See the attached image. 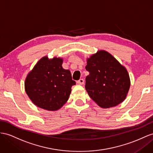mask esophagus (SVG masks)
<instances>
[{"instance_id": "esophagus-1", "label": "esophagus", "mask_w": 153, "mask_h": 153, "mask_svg": "<svg viewBox=\"0 0 153 153\" xmlns=\"http://www.w3.org/2000/svg\"><path fill=\"white\" fill-rule=\"evenodd\" d=\"M77 83L79 85H83L84 84V79H80L79 80H78Z\"/></svg>"}]
</instances>
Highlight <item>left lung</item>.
I'll use <instances>...</instances> for the list:
<instances>
[{
  "label": "left lung",
  "instance_id": "1",
  "mask_svg": "<svg viewBox=\"0 0 153 153\" xmlns=\"http://www.w3.org/2000/svg\"><path fill=\"white\" fill-rule=\"evenodd\" d=\"M85 88L101 108L117 106L126 98L131 81L126 68L105 50H98L87 59Z\"/></svg>",
  "mask_w": 153,
  "mask_h": 153
}]
</instances>
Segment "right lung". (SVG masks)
I'll return each instance as SVG.
<instances>
[{
	"label": "right lung",
	"mask_w": 153,
	"mask_h": 153,
	"mask_svg": "<svg viewBox=\"0 0 153 153\" xmlns=\"http://www.w3.org/2000/svg\"><path fill=\"white\" fill-rule=\"evenodd\" d=\"M63 59L42 57L28 74L25 91L33 103L50 111L61 108L68 101L72 87L76 85L70 70L62 66Z\"/></svg>",
	"instance_id": "1"
}]
</instances>
